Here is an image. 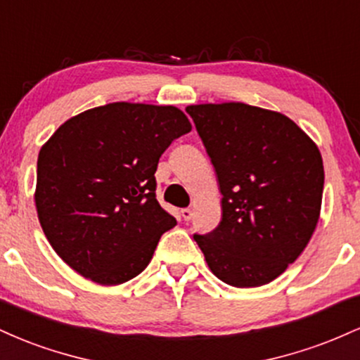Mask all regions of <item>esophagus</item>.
Masks as SVG:
<instances>
[{
	"instance_id": "obj_1",
	"label": "esophagus",
	"mask_w": 360,
	"mask_h": 360,
	"mask_svg": "<svg viewBox=\"0 0 360 360\" xmlns=\"http://www.w3.org/2000/svg\"><path fill=\"white\" fill-rule=\"evenodd\" d=\"M181 217H183L184 221H189L193 218V210L191 208H184L181 210Z\"/></svg>"
}]
</instances>
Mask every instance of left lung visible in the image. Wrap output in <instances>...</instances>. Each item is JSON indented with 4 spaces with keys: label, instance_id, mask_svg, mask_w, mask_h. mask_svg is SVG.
<instances>
[{
    "label": "left lung",
    "instance_id": "obj_1",
    "mask_svg": "<svg viewBox=\"0 0 360 360\" xmlns=\"http://www.w3.org/2000/svg\"><path fill=\"white\" fill-rule=\"evenodd\" d=\"M186 111L221 193L220 225L194 240L223 283L264 286L300 257L315 232L325 181L320 150L279 111L238 101Z\"/></svg>",
    "mask_w": 360,
    "mask_h": 360
}]
</instances>
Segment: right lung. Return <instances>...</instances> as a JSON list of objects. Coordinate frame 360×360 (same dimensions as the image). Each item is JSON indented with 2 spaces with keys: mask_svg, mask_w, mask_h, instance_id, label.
Returning <instances> with one entry per match:
<instances>
[{
  "mask_svg": "<svg viewBox=\"0 0 360 360\" xmlns=\"http://www.w3.org/2000/svg\"><path fill=\"white\" fill-rule=\"evenodd\" d=\"M191 123L176 106L110 103L69 118L37 160L35 206L56 254L82 278L118 286L150 262L176 218L155 200L160 155Z\"/></svg>",
  "mask_w": 360,
  "mask_h": 360,
  "instance_id": "obj_1",
  "label": "right lung"
}]
</instances>
